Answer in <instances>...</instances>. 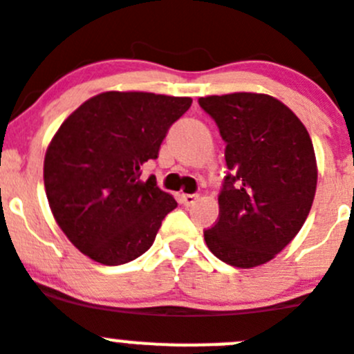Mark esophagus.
<instances>
[{"mask_svg": "<svg viewBox=\"0 0 354 354\" xmlns=\"http://www.w3.org/2000/svg\"><path fill=\"white\" fill-rule=\"evenodd\" d=\"M197 199H199V196H197V194H181L180 196L181 205H185V206H192Z\"/></svg>", "mask_w": 354, "mask_h": 354, "instance_id": "34e87169", "label": "esophagus"}]
</instances>
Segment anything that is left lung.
<instances>
[{"label":"left lung","mask_w":354,"mask_h":354,"mask_svg":"<svg viewBox=\"0 0 354 354\" xmlns=\"http://www.w3.org/2000/svg\"><path fill=\"white\" fill-rule=\"evenodd\" d=\"M225 141L218 218L205 231L213 256L236 268L272 261L307 221L317 164L310 136L295 113L264 93L201 97Z\"/></svg>","instance_id":"1"}]
</instances>
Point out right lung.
I'll use <instances>...</instances> for the list:
<instances>
[{
  "instance_id": "obj_1",
  "label": "right lung",
  "mask_w": 354,
  "mask_h": 354,
  "mask_svg": "<svg viewBox=\"0 0 354 354\" xmlns=\"http://www.w3.org/2000/svg\"><path fill=\"white\" fill-rule=\"evenodd\" d=\"M192 98L146 91H106L86 100L54 133L44 160L50 212L75 248L107 266L145 254L162 221L178 206L141 180L169 127Z\"/></svg>"
}]
</instances>
